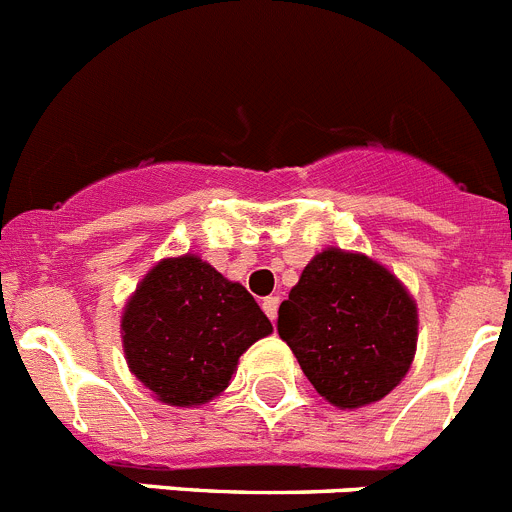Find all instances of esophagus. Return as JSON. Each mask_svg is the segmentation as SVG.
Listing matches in <instances>:
<instances>
[{
  "instance_id": "obj_1",
  "label": "esophagus",
  "mask_w": 512,
  "mask_h": 512,
  "mask_svg": "<svg viewBox=\"0 0 512 512\" xmlns=\"http://www.w3.org/2000/svg\"><path fill=\"white\" fill-rule=\"evenodd\" d=\"M261 307H264V312L266 315H269V320L271 323H274V320H277V312H279V297H266L264 302H261Z\"/></svg>"
}]
</instances>
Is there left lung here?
I'll return each instance as SVG.
<instances>
[{"label":"left lung","instance_id":"left-lung-1","mask_svg":"<svg viewBox=\"0 0 512 512\" xmlns=\"http://www.w3.org/2000/svg\"><path fill=\"white\" fill-rule=\"evenodd\" d=\"M277 330L320 397L359 410L410 372L418 305L387 266L330 246L312 256L279 305Z\"/></svg>","mask_w":512,"mask_h":512}]
</instances>
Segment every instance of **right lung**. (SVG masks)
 <instances>
[{
	"mask_svg": "<svg viewBox=\"0 0 512 512\" xmlns=\"http://www.w3.org/2000/svg\"><path fill=\"white\" fill-rule=\"evenodd\" d=\"M271 330L248 289L197 253L151 266L120 320L130 374L174 408H197L228 390L238 359Z\"/></svg>",
	"mask_w": 512,
	"mask_h": 512,
	"instance_id": "1",
	"label": "right lung"
}]
</instances>
